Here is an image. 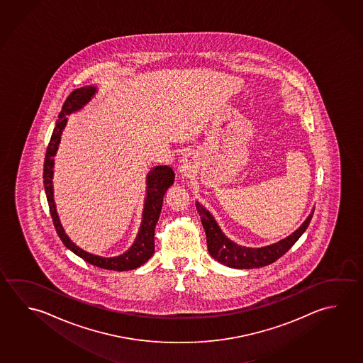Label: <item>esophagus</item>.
I'll list each match as a JSON object with an SVG mask.
<instances>
[{"label":"esophagus","instance_id":"34e87169","mask_svg":"<svg viewBox=\"0 0 363 363\" xmlns=\"http://www.w3.org/2000/svg\"><path fill=\"white\" fill-rule=\"evenodd\" d=\"M195 168H196V157L192 153L184 154L179 160V173H182L184 176H189L195 171Z\"/></svg>","mask_w":363,"mask_h":363}]
</instances>
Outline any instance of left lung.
Here are the masks:
<instances>
[{
  "mask_svg": "<svg viewBox=\"0 0 363 363\" xmlns=\"http://www.w3.org/2000/svg\"><path fill=\"white\" fill-rule=\"evenodd\" d=\"M196 209L199 216L201 218V223L206 233L208 251L211 255V257H214L218 262H220L225 267H235V269L267 267L274 261L278 260L289 248L292 247L299 237L303 235L313 216V210H312L311 214L306 219L303 224L284 240L265 247L251 248L240 246L235 242L230 241L216 224L214 216H211L203 205L196 203Z\"/></svg>",
  "mask_w": 363,
  "mask_h": 363,
  "instance_id": "1",
  "label": "left lung"
}]
</instances>
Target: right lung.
<instances>
[{
    "mask_svg": "<svg viewBox=\"0 0 363 363\" xmlns=\"http://www.w3.org/2000/svg\"><path fill=\"white\" fill-rule=\"evenodd\" d=\"M96 86H84L75 89L67 99L65 101L62 109L58 115L56 122V128L52 133L51 140L47 147V153L45 158V168H43V184H45L47 201L51 211L52 220L55 224V228L58 237L64 242L65 246L71 250L74 254L80 256L84 261L89 262L94 267H102L107 270H116V272H125L133 270L136 267L145 264L154 254V230L155 225L160 219V210L163 205V196L166 191L171 187L174 181V172L169 166L154 167L147 176V197L143 210V220H141L139 233L136 235L134 245L128 248L126 252L115 256V257H103L98 255L89 254L77 246L71 241L69 235L65 233L64 228L58 219L57 210L53 200V186H52V177H53V157L57 153L58 144L61 141V134L64 131L65 126L67 123L66 116L77 112L83 108L86 103L91 101V98L96 96Z\"/></svg>",
    "mask_w": 363,
    "mask_h": 363,
    "instance_id": "obj_1",
    "label": "right lung"
}]
</instances>
